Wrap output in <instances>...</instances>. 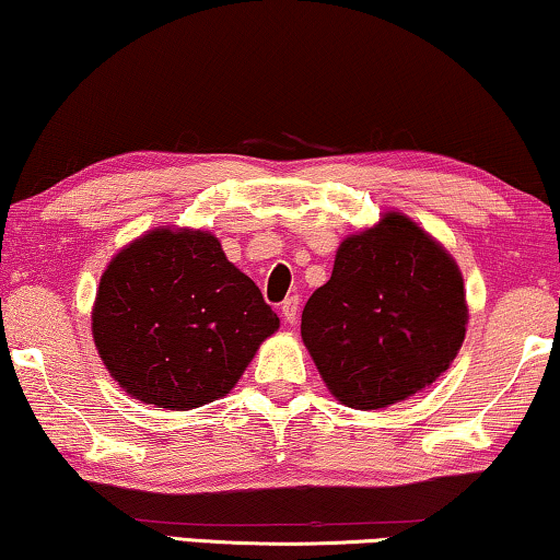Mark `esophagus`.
I'll list each match as a JSON object with an SVG mask.
<instances>
[{"label":"esophagus","instance_id":"1","mask_svg":"<svg viewBox=\"0 0 560 560\" xmlns=\"http://www.w3.org/2000/svg\"><path fill=\"white\" fill-rule=\"evenodd\" d=\"M281 316L287 324H296L299 319V296H289L287 302L281 304Z\"/></svg>","mask_w":560,"mask_h":560}]
</instances>
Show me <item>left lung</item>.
<instances>
[{"label":"left lung","mask_w":560,"mask_h":560,"mask_svg":"<svg viewBox=\"0 0 560 560\" xmlns=\"http://www.w3.org/2000/svg\"><path fill=\"white\" fill-rule=\"evenodd\" d=\"M465 324L453 258L417 223L387 213L341 241L331 279L304 306L302 337L339 402L380 410L447 370Z\"/></svg>","instance_id":"8db88e82"}]
</instances>
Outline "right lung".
<instances>
[{"label":"right lung","mask_w":560,"mask_h":560,"mask_svg":"<svg viewBox=\"0 0 560 560\" xmlns=\"http://www.w3.org/2000/svg\"><path fill=\"white\" fill-rule=\"evenodd\" d=\"M279 316L206 231L158 229L100 279L93 337L140 402L194 410L229 395Z\"/></svg>","instance_id":"right-lung-1"}]
</instances>
